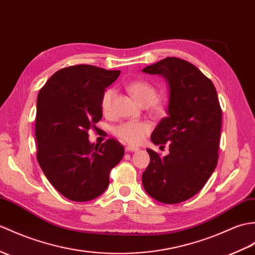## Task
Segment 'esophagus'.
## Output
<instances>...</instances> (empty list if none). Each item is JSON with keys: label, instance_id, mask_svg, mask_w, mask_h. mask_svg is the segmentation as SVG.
Returning a JSON list of instances; mask_svg holds the SVG:
<instances>
[{"label": "esophagus", "instance_id": "obj_1", "mask_svg": "<svg viewBox=\"0 0 255 255\" xmlns=\"http://www.w3.org/2000/svg\"><path fill=\"white\" fill-rule=\"evenodd\" d=\"M139 149L137 146H132V145H127L126 146V151H128V152H135V151H138Z\"/></svg>", "mask_w": 255, "mask_h": 255}]
</instances>
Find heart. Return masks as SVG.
I'll return each instance as SVG.
<instances>
[{
	"label": "heart",
	"mask_w": 255,
	"mask_h": 255,
	"mask_svg": "<svg viewBox=\"0 0 255 255\" xmlns=\"http://www.w3.org/2000/svg\"><path fill=\"white\" fill-rule=\"evenodd\" d=\"M127 90L137 102L149 110L154 116H163L166 114L169 106V101L166 96H158L157 88L151 82L142 79L130 81L127 85ZM115 89L108 88L102 93L100 106L105 115H110L115 96ZM151 125L143 121L124 122L113 128V133L116 137L129 144H138L150 132Z\"/></svg>",
	"instance_id": "heart-1"
}]
</instances>
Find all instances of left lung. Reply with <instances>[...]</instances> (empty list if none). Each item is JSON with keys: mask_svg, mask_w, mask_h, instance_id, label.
Returning a JSON list of instances; mask_svg holds the SVG:
<instances>
[{"mask_svg": "<svg viewBox=\"0 0 255 255\" xmlns=\"http://www.w3.org/2000/svg\"><path fill=\"white\" fill-rule=\"evenodd\" d=\"M143 73L162 75L169 86L168 116L151 134L153 143L169 145L159 156L146 149L150 164L142 174L144 190L153 199L176 204L192 198L204 187L218 159L222 109L216 89L193 64L166 57Z\"/></svg>", "mask_w": 255, "mask_h": 255, "instance_id": "obj_1", "label": "left lung"}]
</instances>
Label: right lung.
I'll return each instance as SVG.
<instances>
[{"label": "right lung", "instance_id": "obj_1", "mask_svg": "<svg viewBox=\"0 0 255 255\" xmlns=\"http://www.w3.org/2000/svg\"><path fill=\"white\" fill-rule=\"evenodd\" d=\"M121 70L74 65L58 70L40 89L35 115L37 159L51 185L65 198L86 202L102 194L110 173L124 156L116 139L89 142L102 118V93Z\"/></svg>", "mask_w": 255, "mask_h": 255}]
</instances>
